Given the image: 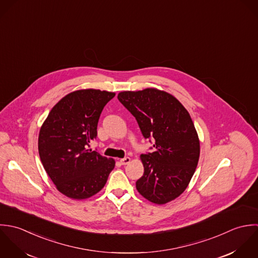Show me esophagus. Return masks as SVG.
Segmentation results:
<instances>
[{
  "label": "esophagus",
  "mask_w": 258,
  "mask_h": 258,
  "mask_svg": "<svg viewBox=\"0 0 258 258\" xmlns=\"http://www.w3.org/2000/svg\"><path fill=\"white\" fill-rule=\"evenodd\" d=\"M119 161H120V163H121L122 165L128 164V163L131 162V157H128V156H126V157H123V158H121Z\"/></svg>",
  "instance_id": "1"
}]
</instances>
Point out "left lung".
I'll list each match as a JSON object with an SVG mask.
<instances>
[{"label":"left lung","mask_w":258,"mask_h":258,"mask_svg":"<svg viewBox=\"0 0 258 258\" xmlns=\"http://www.w3.org/2000/svg\"><path fill=\"white\" fill-rule=\"evenodd\" d=\"M117 99L136 117L153 153L141 155L144 175L138 191L148 201L164 205L187 187L198 166L200 140L192 119L173 96L156 89L121 92Z\"/></svg>","instance_id":"8db88e82"}]
</instances>
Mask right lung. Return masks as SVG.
<instances>
[{
    "label": "right lung",
    "mask_w": 258,
    "mask_h": 258,
    "mask_svg": "<svg viewBox=\"0 0 258 258\" xmlns=\"http://www.w3.org/2000/svg\"><path fill=\"white\" fill-rule=\"evenodd\" d=\"M114 93L80 90L63 97L50 111L39 135V155L57 190L73 200L98 194L114 167V159L88 150L97 138L103 107Z\"/></svg>",
    "instance_id": "1"
}]
</instances>
